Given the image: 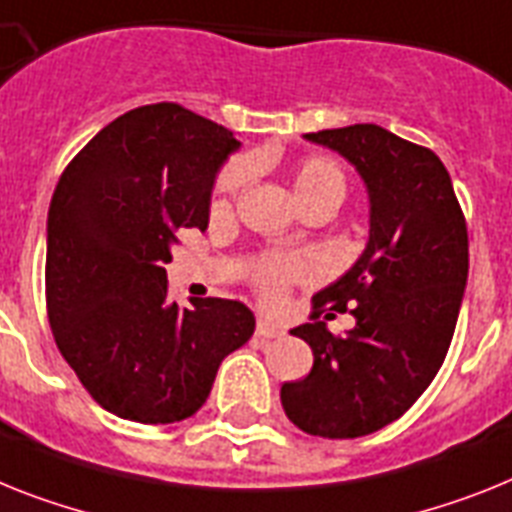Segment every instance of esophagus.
I'll use <instances>...</instances> for the list:
<instances>
[{
  "label": "esophagus",
  "mask_w": 512,
  "mask_h": 512,
  "mask_svg": "<svg viewBox=\"0 0 512 512\" xmlns=\"http://www.w3.org/2000/svg\"><path fill=\"white\" fill-rule=\"evenodd\" d=\"M255 333H257V336H260V338H281V336H283V330L278 328V325H273V322L263 320V317L257 320Z\"/></svg>",
  "instance_id": "esophagus-1"
}]
</instances>
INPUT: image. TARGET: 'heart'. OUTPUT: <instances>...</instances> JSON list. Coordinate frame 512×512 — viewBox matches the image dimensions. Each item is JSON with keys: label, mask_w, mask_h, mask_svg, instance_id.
<instances>
[{"label": "heart", "mask_w": 512, "mask_h": 512, "mask_svg": "<svg viewBox=\"0 0 512 512\" xmlns=\"http://www.w3.org/2000/svg\"><path fill=\"white\" fill-rule=\"evenodd\" d=\"M242 182V169H229L218 179L213 208L226 210ZM294 190L299 203H309L322 195L343 197V174L330 158H309L294 174ZM317 260L312 255H263L252 265V283L268 302H281L291 283L315 276Z\"/></svg>", "instance_id": "heart-1"}]
</instances>
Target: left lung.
Wrapping results in <instances>:
<instances>
[{"label":"left lung","mask_w":512,"mask_h":512,"mask_svg":"<svg viewBox=\"0 0 512 512\" xmlns=\"http://www.w3.org/2000/svg\"><path fill=\"white\" fill-rule=\"evenodd\" d=\"M338 150L367 184L369 242L312 299V322L291 333L315 364L283 382V411L315 437L349 440L401 419L435 380L453 341L468 278L466 218L448 169L429 148L377 124L304 135ZM349 308L357 325L333 337L322 311Z\"/></svg>","instance_id":"left-lung-1"}]
</instances>
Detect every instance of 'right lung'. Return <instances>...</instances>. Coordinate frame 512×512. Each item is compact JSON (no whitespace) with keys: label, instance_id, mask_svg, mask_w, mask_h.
<instances>
[{"label":"right lung","instance_id":"obj_1","mask_svg":"<svg viewBox=\"0 0 512 512\" xmlns=\"http://www.w3.org/2000/svg\"><path fill=\"white\" fill-rule=\"evenodd\" d=\"M239 140L179 103L106 124L70 161L46 226V312L64 362L111 414L182 422L255 315L234 299L169 302L179 229H208L213 179Z\"/></svg>","mask_w":512,"mask_h":512}]
</instances>
